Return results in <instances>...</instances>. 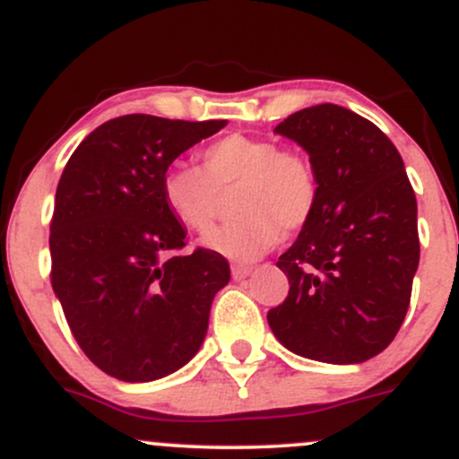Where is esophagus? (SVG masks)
Returning <instances> with one entry per match:
<instances>
[{
    "mask_svg": "<svg viewBox=\"0 0 459 459\" xmlns=\"http://www.w3.org/2000/svg\"><path fill=\"white\" fill-rule=\"evenodd\" d=\"M251 266H245V264H234L231 266V277H234L236 281H240V280H245V277H249L251 275Z\"/></svg>",
    "mask_w": 459,
    "mask_h": 459,
    "instance_id": "34e87169",
    "label": "esophagus"
}]
</instances>
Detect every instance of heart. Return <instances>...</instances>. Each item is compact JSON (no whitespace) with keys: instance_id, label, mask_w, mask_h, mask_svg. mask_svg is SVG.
Here are the masks:
<instances>
[{"instance_id":"heart-1","label":"heart","mask_w":459,"mask_h":459,"mask_svg":"<svg viewBox=\"0 0 459 459\" xmlns=\"http://www.w3.org/2000/svg\"><path fill=\"white\" fill-rule=\"evenodd\" d=\"M202 169L171 164L164 169L160 195L178 223L205 234L225 195L231 214L204 245L236 262H251L286 234L310 223L318 205V178L306 153L281 149L269 138L228 134L199 153Z\"/></svg>"}]
</instances>
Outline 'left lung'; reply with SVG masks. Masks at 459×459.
I'll return each mask as SVG.
<instances>
[{
  "instance_id": "left-lung-1",
  "label": "left lung",
  "mask_w": 459,
  "mask_h": 459,
  "mask_svg": "<svg viewBox=\"0 0 459 459\" xmlns=\"http://www.w3.org/2000/svg\"><path fill=\"white\" fill-rule=\"evenodd\" d=\"M275 132L310 156L318 205L277 260L290 290L269 325L303 358L364 362L393 342L408 312L420 255L414 188L390 138L347 108H303Z\"/></svg>"
}]
</instances>
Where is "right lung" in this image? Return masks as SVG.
Segmentation results:
<instances>
[{"mask_svg": "<svg viewBox=\"0 0 459 459\" xmlns=\"http://www.w3.org/2000/svg\"><path fill=\"white\" fill-rule=\"evenodd\" d=\"M228 121L126 115L91 132L66 162L51 216V286L95 367L153 382L202 347L210 306L230 281L212 249L188 255L160 195L164 169Z\"/></svg>", "mask_w": 459, "mask_h": 459, "instance_id": "right-lung-1", "label": "right lung"}]
</instances>
